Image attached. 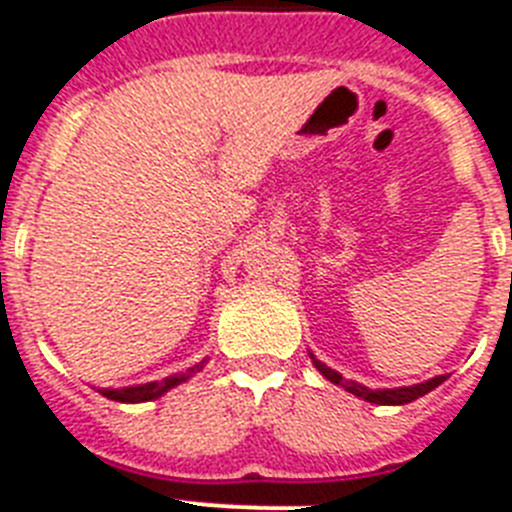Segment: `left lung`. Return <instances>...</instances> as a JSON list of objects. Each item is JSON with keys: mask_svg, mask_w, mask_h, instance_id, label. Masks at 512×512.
I'll return each instance as SVG.
<instances>
[{"mask_svg": "<svg viewBox=\"0 0 512 512\" xmlns=\"http://www.w3.org/2000/svg\"><path fill=\"white\" fill-rule=\"evenodd\" d=\"M309 359H312V364L320 369V375L325 377V380H330L333 385H341V388H346L351 395H356V398H362V401H369V403H377V406H403V403L416 401V398H422V395H427L429 390H435L437 385H442V382H445V375H437L427 382H419V385H409V388L372 390V388H367V385H362V382L343 380L341 372L330 369L328 364H322L320 359H315V354H309Z\"/></svg>", "mask_w": 512, "mask_h": 512, "instance_id": "left-lung-1", "label": "left lung"}]
</instances>
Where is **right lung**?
<instances>
[{
	"label": "right lung",
	"instance_id": "1",
	"mask_svg": "<svg viewBox=\"0 0 512 512\" xmlns=\"http://www.w3.org/2000/svg\"><path fill=\"white\" fill-rule=\"evenodd\" d=\"M205 362H208V359H203L200 364L190 367L187 372H176V375L163 377V380L143 382V385H130V388H101V395H106V398H111V401H119V403L156 401V398H161L163 393H169L171 388H176V385H182V382L190 380L192 375H197V372L205 367Z\"/></svg>",
	"mask_w": 512,
	"mask_h": 512
}]
</instances>
